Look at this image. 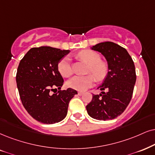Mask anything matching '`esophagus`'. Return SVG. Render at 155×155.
<instances>
[{
    "label": "esophagus",
    "instance_id": "obj_1",
    "mask_svg": "<svg viewBox=\"0 0 155 155\" xmlns=\"http://www.w3.org/2000/svg\"><path fill=\"white\" fill-rule=\"evenodd\" d=\"M83 94H84V92L83 91H79V92H78V95L81 96V95H83Z\"/></svg>",
    "mask_w": 155,
    "mask_h": 155
}]
</instances>
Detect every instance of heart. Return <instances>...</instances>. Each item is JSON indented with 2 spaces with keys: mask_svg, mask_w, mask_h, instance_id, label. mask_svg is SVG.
<instances>
[{
  "mask_svg": "<svg viewBox=\"0 0 155 155\" xmlns=\"http://www.w3.org/2000/svg\"><path fill=\"white\" fill-rule=\"evenodd\" d=\"M78 58L85 61L88 65V73L92 74L97 81L104 79L108 71V66L104 61H101V56L97 52L91 50H83L77 54ZM58 69L64 77H69L73 74L71 58L65 56L58 62ZM91 75L75 76L67 82L71 89L78 91H85L94 84V78Z\"/></svg>",
  "mask_w": 155,
  "mask_h": 155,
  "instance_id": "heart-1",
  "label": "heart"
}]
</instances>
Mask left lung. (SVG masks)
<instances>
[{"label": "left lung", "mask_w": 155, "mask_h": 155, "mask_svg": "<svg viewBox=\"0 0 155 155\" xmlns=\"http://www.w3.org/2000/svg\"><path fill=\"white\" fill-rule=\"evenodd\" d=\"M91 49L104 56L108 73L98 87L102 91L101 94H93L91 101L87 106V112L98 120L114 119L124 112L132 99L136 82L134 61L124 48L113 42L99 43Z\"/></svg>", "instance_id": "left-lung-1"}]
</instances>
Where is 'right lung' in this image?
<instances>
[{"label": "right lung", "mask_w": 155, "mask_h": 155, "mask_svg": "<svg viewBox=\"0 0 155 155\" xmlns=\"http://www.w3.org/2000/svg\"><path fill=\"white\" fill-rule=\"evenodd\" d=\"M69 52L50 46L32 48L19 63L16 83L21 102L39 122L51 124L63 120L70 100L77 94L71 88L59 91L64 79L58 64ZM57 88L58 92H55Z\"/></svg>", "instance_id": "obj_1"}]
</instances>
